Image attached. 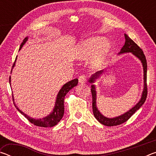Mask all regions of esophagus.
I'll use <instances>...</instances> for the list:
<instances>
[{
  "instance_id": "1",
  "label": "esophagus",
  "mask_w": 156,
  "mask_h": 156,
  "mask_svg": "<svg viewBox=\"0 0 156 156\" xmlns=\"http://www.w3.org/2000/svg\"><path fill=\"white\" fill-rule=\"evenodd\" d=\"M87 76H86L81 75L80 76H79V78H78L79 83H80V84L86 83H87Z\"/></svg>"
}]
</instances>
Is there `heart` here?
<instances>
[{"label":"heart","mask_w":156,"mask_h":156,"mask_svg":"<svg viewBox=\"0 0 156 156\" xmlns=\"http://www.w3.org/2000/svg\"><path fill=\"white\" fill-rule=\"evenodd\" d=\"M111 44L106 38L100 36L91 37L78 43L74 49L75 56L78 59L90 58V64L94 67H100L109 56Z\"/></svg>","instance_id":"obj_1"}]
</instances>
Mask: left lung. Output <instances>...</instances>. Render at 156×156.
<instances>
[{
  "label": "left lung",
  "instance_id": "1",
  "mask_svg": "<svg viewBox=\"0 0 156 156\" xmlns=\"http://www.w3.org/2000/svg\"><path fill=\"white\" fill-rule=\"evenodd\" d=\"M125 43L122 47V48L121 49L119 54H125V53H129L131 52L133 54L134 56H136L139 60H140V61L143 66V71H144V89L142 91V97L140 101L137 103L135 106L133 108H131L130 110H129L128 112L124 113V114L117 116L115 118H107L104 116L102 114L100 113V112L98 111L96 106V87H95L94 84L91 85V94H92V109H93V113L95 116V118H96L97 120L100 122L102 125H104L105 126H116L119 125L125 122L126 121H127L129 118H131V116L134 114L137 110H138L140 108L142 105L144 103L145 100H146L147 96V63L146 57H145L144 54L142 50L140 48V47L136 43H134L133 40L129 38V37L125 34ZM104 72V70L99 71L95 73L94 74L91 76V78H89V82L90 83H94V81L96 79L100 76V75L102 74V73Z\"/></svg>",
  "mask_w": 156,
  "mask_h": 156
}]
</instances>
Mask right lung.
<instances>
[{
    "instance_id": "add662e5",
    "label": "right lung",
    "mask_w": 156,
    "mask_h": 156,
    "mask_svg": "<svg viewBox=\"0 0 156 156\" xmlns=\"http://www.w3.org/2000/svg\"><path fill=\"white\" fill-rule=\"evenodd\" d=\"M27 39H28L27 37H26L24 40H23V43H21L20 46L19 50L22 48V47L23 45H24L25 43H26V41H27ZM16 58H17V56L16 58L15 62H14V65L12 66V68L14 67ZM78 83V80L77 78H76L69 82H68V83L65 84L62 87V88L60 89L58 94L57 95L56 103H55V106H54V109H53V112L50 113L49 115L46 116V117H44L43 118H42V119H34V118H30V116L27 115V114H25V113H23L22 111L18 109L15 104L14 105L15 107H16V109L20 112L21 114L24 115L31 123L34 124V125L42 126V127H51V126L56 125L57 124L60 122V120L62 119V116L64 115V111H65V106H64L65 97L66 96V94L69 91V90H71L73 87H74L77 85ZM9 84H11V76L9 77ZM12 98H13V100H14V96H13V95H12Z\"/></svg>"
}]
</instances>
